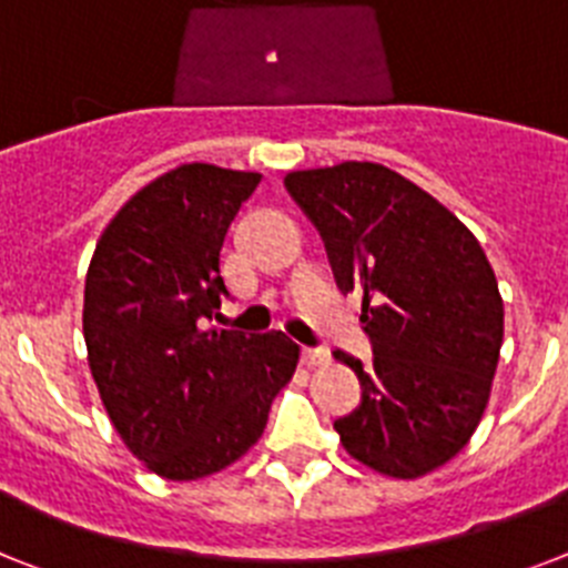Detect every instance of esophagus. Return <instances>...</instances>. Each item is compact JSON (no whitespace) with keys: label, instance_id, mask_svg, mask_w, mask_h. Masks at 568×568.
Wrapping results in <instances>:
<instances>
[{"label":"esophagus","instance_id":"1","mask_svg":"<svg viewBox=\"0 0 568 568\" xmlns=\"http://www.w3.org/2000/svg\"><path fill=\"white\" fill-rule=\"evenodd\" d=\"M300 361H303L306 366L326 364L328 349H326V346H303V352H300Z\"/></svg>","mask_w":568,"mask_h":568}]
</instances>
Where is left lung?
<instances>
[{"label":"left lung","instance_id":"obj_1","mask_svg":"<svg viewBox=\"0 0 568 568\" xmlns=\"http://www.w3.org/2000/svg\"><path fill=\"white\" fill-rule=\"evenodd\" d=\"M343 294H364L373 361L337 349L361 404L335 418L343 447L378 474L416 479L474 436L503 346V297L483 245L445 204L369 161L285 175Z\"/></svg>","mask_w":568,"mask_h":568}]
</instances>
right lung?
I'll return each instance as SVG.
<instances>
[{
	"label": "right lung",
	"instance_id": "right-lung-1",
	"mask_svg": "<svg viewBox=\"0 0 568 568\" xmlns=\"http://www.w3.org/2000/svg\"><path fill=\"white\" fill-rule=\"evenodd\" d=\"M260 173L184 164L150 181L100 236L85 274L92 378L123 445L164 479L216 474L256 445L297 369L283 332L213 326L222 245Z\"/></svg>",
	"mask_w": 568,
	"mask_h": 568
}]
</instances>
